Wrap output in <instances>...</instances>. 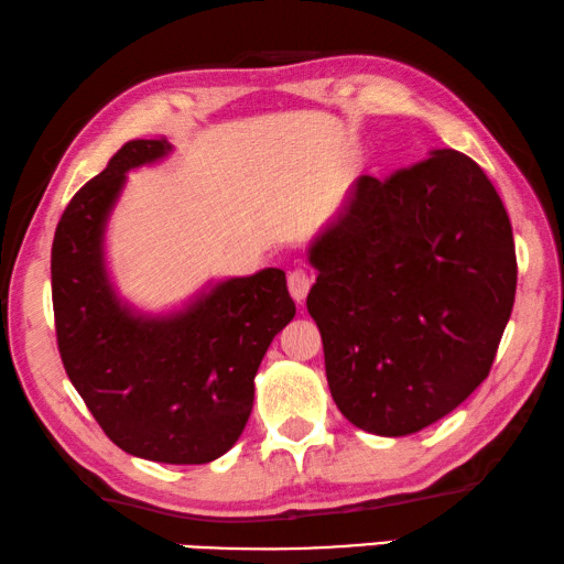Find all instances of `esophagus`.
Returning a JSON list of instances; mask_svg holds the SVG:
<instances>
[{
    "label": "esophagus",
    "instance_id": "esophagus-1",
    "mask_svg": "<svg viewBox=\"0 0 564 564\" xmlns=\"http://www.w3.org/2000/svg\"><path fill=\"white\" fill-rule=\"evenodd\" d=\"M288 288L294 302H304V297H307V292L312 288V274L304 270V267H297V270H292L288 276Z\"/></svg>",
    "mask_w": 564,
    "mask_h": 564
}]
</instances>
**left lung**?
<instances>
[{"label": "left lung", "instance_id": "obj_1", "mask_svg": "<svg viewBox=\"0 0 564 564\" xmlns=\"http://www.w3.org/2000/svg\"><path fill=\"white\" fill-rule=\"evenodd\" d=\"M310 262L307 310L354 426L409 436L486 381L518 262L500 195L468 155L443 148L383 181L361 175Z\"/></svg>", "mask_w": 564, "mask_h": 564}]
</instances>
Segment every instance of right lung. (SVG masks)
Returning <instances> with one entry per match:
<instances>
[{
  "label": "right lung",
  "mask_w": 564,
  "mask_h": 564,
  "mask_svg": "<svg viewBox=\"0 0 564 564\" xmlns=\"http://www.w3.org/2000/svg\"><path fill=\"white\" fill-rule=\"evenodd\" d=\"M173 151L128 141L66 205L52 245V300L64 369L98 426L131 456L197 466L240 438L267 347L294 317L276 267L215 282L183 310L141 314L108 280L104 235L126 173Z\"/></svg>",
  "instance_id": "obj_1"
}]
</instances>
